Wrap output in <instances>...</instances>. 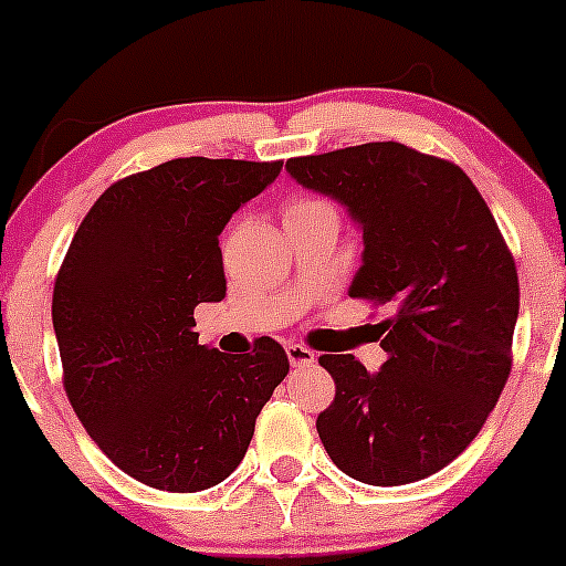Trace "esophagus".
<instances>
[{
	"label": "esophagus",
	"instance_id": "34e87169",
	"mask_svg": "<svg viewBox=\"0 0 566 566\" xmlns=\"http://www.w3.org/2000/svg\"><path fill=\"white\" fill-rule=\"evenodd\" d=\"M287 358L293 367H310V364H315L317 356L304 345H287Z\"/></svg>",
	"mask_w": 566,
	"mask_h": 566
}]
</instances>
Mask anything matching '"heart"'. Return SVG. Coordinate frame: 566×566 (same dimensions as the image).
I'll use <instances>...</instances> for the list:
<instances>
[{
    "mask_svg": "<svg viewBox=\"0 0 566 566\" xmlns=\"http://www.w3.org/2000/svg\"><path fill=\"white\" fill-rule=\"evenodd\" d=\"M323 210H334V205L325 202V199L319 197H298L287 205V210H284V221L301 219V216L323 213Z\"/></svg>",
    "mask_w": 566,
    "mask_h": 566,
    "instance_id": "1",
    "label": "heart"
}]
</instances>
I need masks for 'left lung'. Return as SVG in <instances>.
Segmentation results:
<instances>
[{
    "label": "left lung",
    "mask_w": 566,
    "mask_h": 566,
    "mask_svg": "<svg viewBox=\"0 0 566 566\" xmlns=\"http://www.w3.org/2000/svg\"><path fill=\"white\" fill-rule=\"evenodd\" d=\"M306 188L339 199L364 232L350 298L389 306L386 364L319 356L336 384L317 416L325 452L364 484L441 471L476 438L512 373L521 310L515 256L458 164L399 142L290 158Z\"/></svg>",
    "instance_id": "1"
}]
</instances>
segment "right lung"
I'll return each mask as SVG.
<instances>
[{
  "label": "right lung",
  "mask_w": 566,
  "mask_h": 566,
  "mask_svg": "<svg viewBox=\"0 0 566 566\" xmlns=\"http://www.w3.org/2000/svg\"><path fill=\"white\" fill-rule=\"evenodd\" d=\"M279 172L282 161L158 164L112 182L67 247L51 298L62 386L136 482L197 493L230 476L290 373L271 336L230 358L193 331V310L227 295L221 230Z\"/></svg>",
  "instance_id": "right-lung-1"
}]
</instances>
